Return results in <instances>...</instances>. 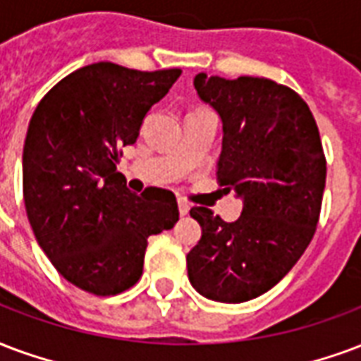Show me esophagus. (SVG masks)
Listing matches in <instances>:
<instances>
[{
	"label": "esophagus",
	"mask_w": 361,
	"mask_h": 361,
	"mask_svg": "<svg viewBox=\"0 0 361 361\" xmlns=\"http://www.w3.org/2000/svg\"><path fill=\"white\" fill-rule=\"evenodd\" d=\"M178 208H180V214L181 216H188L189 214V204L183 199H178Z\"/></svg>",
	"instance_id": "1"
}]
</instances>
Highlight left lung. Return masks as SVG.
<instances>
[{
  "label": "left lung",
  "instance_id": "1",
  "mask_svg": "<svg viewBox=\"0 0 361 361\" xmlns=\"http://www.w3.org/2000/svg\"><path fill=\"white\" fill-rule=\"evenodd\" d=\"M201 101L221 118L218 181L243 201L239 220L191 208L201 241L188 255L197 293L216 302L264 295L298 262L316 231L325 189L317 124L296 92L268 78L197 74Z\"/></svg>",
  "mask_w": 361,
  "mask_h": 361
}]
</instances>
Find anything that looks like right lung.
<instances>
[{
    "label": "right lung",
    "instance_id": "1",
    "mask_svg": "<svg viewBox=\"0 0 361 361\" xmlns=\"http://www.w3.org/2000/svg\"><path fill=\"white\" fill-rule=\"evenodd\" d=\"M180 74L93 63L53 85L32 114L23 151L26 214L42 250L78 289H130L143 274L147 239L180 218L172 191L135 195L116 172L120 147L135 143Z\"/></svg>",
    "mask_w": 361,
    "mask_h": 361
}]
</instances>
